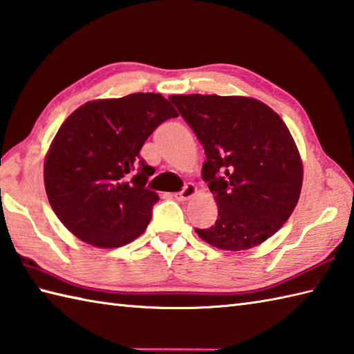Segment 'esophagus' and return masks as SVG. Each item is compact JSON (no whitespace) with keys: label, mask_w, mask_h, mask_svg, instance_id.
I'll use <instances>...</instances> for the list:
<instances>
[{"label":"esophagus","mask_w":354,"mask_h":354,"mask_svg":"<svg viewBox=\"0 0 354 354\" xmlns=\"http://www.w3.org/2000/svg\"><path fill=\"white\" fill-rule=\"evenodd\" d=\"M196 192H197V187L196 186H194L192 183H186L183 189L176 194V198L177 200H182V201L189 200L191 197L196 196Z\"/></svg>","instance_id":"obj_1"}]
</instances>
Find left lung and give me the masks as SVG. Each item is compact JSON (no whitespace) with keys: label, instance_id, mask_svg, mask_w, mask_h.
I'll use <instances>...</instances> for the list:
<instances>
[{"label":"left lung","instance_id":"left-lung-1","mask_svg":"<svg viewBox=\"0 0 354 354\" xmlns=\"http://www.w3.org/2000/svg\"><path fill=\"white\" fill-rule=\"evenodd\" d=\"M177 106L205 148L203 180L218 205L215 225L196 229L223 250L268 240L290 217L302 186V163L278 114L252 97L178 95Z\"/></svg>","mask_w":354,"mask_h":354}]
</instances>
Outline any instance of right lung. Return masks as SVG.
I'll return each mask as SVG.
<instances>
[{
  "instance_id": "right-lung-1",
  "label": "right lung",
  "mask_w": 354,
  "mask_h": 354,
  "mask_svg": "<svg viewBox=\"0 0 354 354\" xmlns=\"http://www.w3.org/2000/svg\"><path fill=\"white\" fill-rule=\"evenodd\" d=\"M177 118L158 93L93 100L66 119L50 145L44 185L50 206L71 234L97 248H120L143 234L157 194L140 149Z\"/></svg>"
}]
</instances>
